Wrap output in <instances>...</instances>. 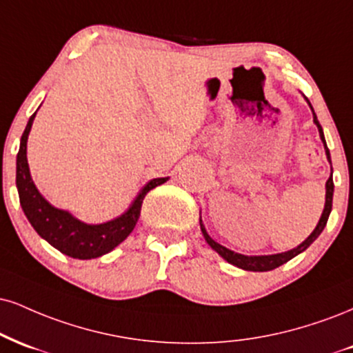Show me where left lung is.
<instances>
[{
  "label": "left lung",
  "instance_id": "obj_1",
  "mask_svg": "<svg viewBox=\"0 0 353 353\" xmlns=\"http://www.w3.org/2000/svg\"><path fill=\"white\" fill-rule=\"evenodd\" d=\"M305 99V97H304ZM307 100V99H305ZM309 103V100H307ZM309 107H311V103H309ZM312 110V107H311ZM312 117H314V123H316L317 130H319V136H321V141L324 143V150H325V156H327V161L330 163V152H329V148H327L325 144V138H324V131H322V126L319 125V120H317L316 113H314L312 110ZM330 169H332V163H330ZM332 197H334V181H332V172H330V177L327 179L325 182V203H324V210H322V215L319 219V222H317L316 228H314L311 235L305 239L303 243H299L296 248H291L288 250V252H283V253H274V254H253V256H248V254H241V253H236L233 252V250H228L227 246L220 245L215 241L212 236L207 233L205 230V225L202 223V219L199 220L201 222V230H202V235L203 239H205L207 243L212 250H215L220 256L223 258L225 261H228L230 265L236 266V268H241L245 271H271L274 268H278V266L284 265L286 261L292 260L294 256H298L299 253H303L304 250H307L309 246L314 243V240L317 239V236L321 235L322 230H324L327 220H329V215H330V210H332Z\"/></svg>",
  "mask_w": 353,
  "mask_h": 353
}]
</instances>
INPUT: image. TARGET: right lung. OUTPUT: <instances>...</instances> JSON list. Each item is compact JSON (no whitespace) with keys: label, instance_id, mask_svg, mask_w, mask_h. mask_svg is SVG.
Segmentation results:
<instances>
[{"label":"right lung","instance_id":"1","mask_svg":"<svg viewBox=\"0 0 353 353\" xmlns=\"http://www.w3.org/2000/svg\"><path fill=\"white\" fill-rule=\"evenodd\" d=\"M37 113V112H36ZM36 113L29 118L26 130L21 136L19 152L16 158V188L19 202L32 228L59 252L77 260H92L112 252L126 236L133 232L139 214H141L143 199L156 185L164 184L169 177H158L144 184L130 207L117 219L103 223H87L72 215L69 210L57 209L34 184L28 164V138L32 128Z\"/></svg>","mask_w":353,"mask_h":353}]
</instances>
